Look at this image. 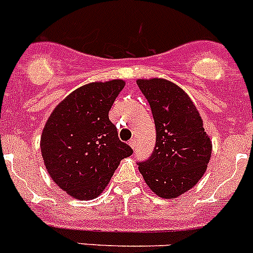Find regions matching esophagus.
I'll return each instance as SVG.
<instances>
[{
    "label": "esophagus",
    "mask_w": 253,
    "mask_h": 253,
    "mask_svg": "<svg viewBox=\"0 0 253 253\" xmlns=\"http://www.w3.org/2000/svg\"><path fill=\"white\" fill-rule=\"evenodd\" d=\"M129 145H130L131 148H133V149H135L136 148V140L135 139H130V140H129Z\"/></svg>",
    "instance_id": "obj_1"
}]
</instances>
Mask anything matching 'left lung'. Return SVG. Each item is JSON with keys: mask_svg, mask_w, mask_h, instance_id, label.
I'll use <instances>...</instances> for the list:
<instances>
[{"mask_svg": "<svg viewBox=\"0 0 253 253\" xmlns=\"http://www.w3.org/2000/svg\"><path fill=\"white\" fill-rule=\"evenodd\" d=\"M152 109L155 145L139 172L157 196L175 198L205 174L212 144L193 101L180 87L163 79L136 81Z\"/></svg>", "mask_w": 253, "mask_h": 253, "instance_id": "left-lung-1", "label": "left lung"}]
</instances>
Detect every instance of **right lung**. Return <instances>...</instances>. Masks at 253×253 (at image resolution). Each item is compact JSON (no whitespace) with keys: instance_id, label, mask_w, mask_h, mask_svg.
Returning a JSON list of instances; mask_svg holds the SVG:
<instances>
[{"instance_id":"right-lung-1","label":"right lung","mask_w":253,"mask_h":253,"mask_svg":"<svg viewBox=\"0 0 253 253\" xmlns=\"http://www.w3.org/2000/svg\"><path fill=\"white\" fill-rule=\"evenodd\" d=\"M123 87V80L79 87L56 106L43 128L41 153L46 169L74 198L99 196L120 161L133 154L109 120V110Z\"/></svg>"}]
</instances>
